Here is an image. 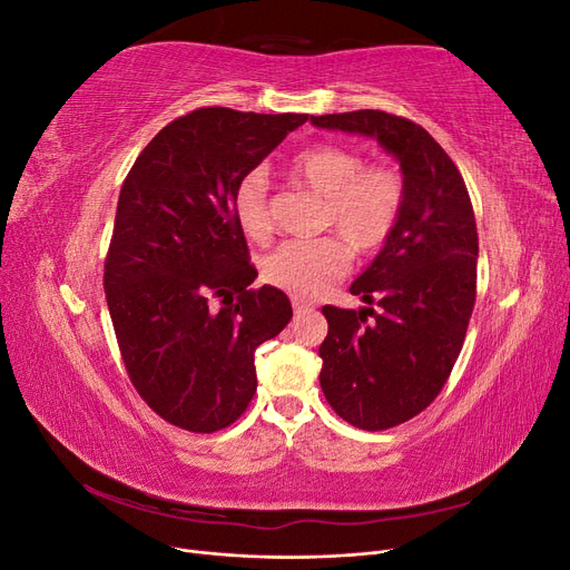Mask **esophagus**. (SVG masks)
Returning a JSON list of instances; mask_svg holds the SVG:
<instances>
[{
  "instance_id": "obj_1",
  "label": "esophagus",
  "mask_w": 570,
  "mask_h": 570,
  "mask_svg": "<svg viewBox=\"0 0 570 570\" xmlns=\"http://www.w3.org/2000/svg\"><path fill=\"white\" fill-rule=\"evenodd\" d=\"M292 308H295V314H306V312H314V304L306 302L302 297H292Z\"/></svg>"
}]
</instances>
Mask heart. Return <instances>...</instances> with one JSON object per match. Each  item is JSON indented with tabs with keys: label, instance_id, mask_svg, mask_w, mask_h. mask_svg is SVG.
<instances>
[{
	"label": "heart",
	"instance_id": "heart-1",
	"mask_svg": "<svg viewBox=\"0 0 570 570\" xmlns=\"http://www.w3.org/2000/svg\"><path fill=\"white\" fill-rule=\"evenodd\" d=\"M287 174L323 197L321 228L341 239H287L266 256L264 278L295 297H312L347 273L350 250L371 256L385 247L402 216L404 180L392 166L366 164L358 151L340 145H316L297 154ZM233 209L243 233L264 243L271 216L262 170H249L237 183Z\"/></svg>",
	"mask_w": 570,
	"mask_h": 570
}]
</instances>
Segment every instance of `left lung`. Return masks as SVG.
Segmentation results:
<instances>
[{"mask_svg":"<svg viewBox=\"0 0 570 570\" xmlns=\"http://www.w3.org/2000/svg\"><path fill=\"white\" fill-rule=\"evenodd\" d=\"M312 124L373 137L404 176L396 228L350 287L375 308L323 306L327 337L318 350L321 390L337 416L387 430L435 400L463 347L478 278L473 204L454 161L409 118L361 109Z\"/></svg>","mask_w":570,"mask_h":570,"instance_id":"8db88e82","label":"left lung"}]
</instances>
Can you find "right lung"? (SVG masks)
I'll list each match as a JSON object with an SVG mask.
<instances>
[{
  "label": "right lung",
  "mask_w": 570,
  "mask_h": 570,
  "mask_svg": "<svg viewBox=\"0 0 570 570\" xmlns=\"http://www.w3.org/2000/svg\"><path fill=\"white\" fill-rule=\"evenodd\" d=\"M306 114L204 107L154 135L120 187L105 292L130 383L189 433H216L256 392L254 352L292 318L256 268L235 187ZM212 298H220L214 309Z\"/></svg>",
  "instance_id": "add662e5"
}]
</instances>
